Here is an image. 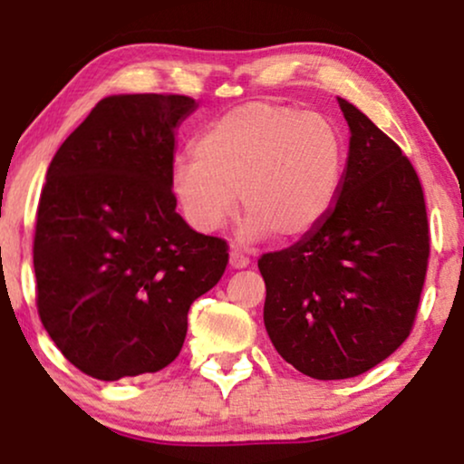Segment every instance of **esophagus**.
<instances>
[{
  "instance_id": "obj_1",
  "label": "esophagus",
  "mask_w": 464,
  "mask_h": 464,
  "mask_svg": "<svg viewBox=\"0 0 464 464\" xmlns=\"http://www.w3.org/2000/svg\"><path fill=\"white\" fill-rule=\"evenodd\" d=\"M228 264H231V268H246L250 259L248 255L242 253V250H231V255H228Z\"/></svg>"
}]
</instances>
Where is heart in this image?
I'll return each instance as SVG.
<instances>
[{"label":"heart","mask_w":464,"mask_h":464,"mask_svg":"<svg viewBox=\"0 0 464 464\" xmlns=\"http://www.w3.org/2000/svg\"><path fill=\"white\" fill-rule=\"evenodd\" d=\"M343 132L329 117L295 106L248 102L218 117L194 143V159H177L172 191L188 220L218 231L239 202L242 236L310 233L332 211L343 185Z\"/></svg>","instance_id":"heart-1"}]
</instances>
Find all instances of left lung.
<instances>
[{"label": "left lung", "instance_id": "8db88e82", "mask_svg": "<svg viewBox=\"0 0 464 464\" xmlns=\"http://www.w3.org/2000/svg\"><path fill=\"white\" fill-rule=\"evenodd\" d=\"M351 130L340 194L301 242L264 253V324L287 364L347 380L386 360L417 318L430 259L420 180L401 148L338 98Z\"/></svg>", "mask_w": 464, "mask_h": 464}]
</instances>
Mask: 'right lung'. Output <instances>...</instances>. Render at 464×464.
<instances>
[{"label": "right lung", "mask_w": 464, "mask_h": 464, "mask_svg": "<svg viewBox=\"0 0 464 464\" xmlns=\"http://www.w3.org/2000/svg\"><path fill=\"white\" fill-rule=\"evenodd\" d=\"M194 109L189 95H111L47 168L32 246L36 310L61 353L95 380L174 362L191 303L227 270V239L177 214L174 129Z\"/></svg>", "instance_id": "right-lung-1"}]
</instances>
